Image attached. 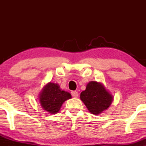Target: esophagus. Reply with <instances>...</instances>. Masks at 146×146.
Wrapping results in <instances>:
<instances>
[{
	"mask_svg": "<svg viewBox=\"0 0 146 146\" xmlns=\"http://www.w3.org/2000/svg\"><path fill=\"white\" fill-rule=\"evenodd\" d=\"M71 94L74 98H77L78 96V94L76 91H72Z\"/></svg>",
	"mask_w": 146,
	"mask_h": 146,
	"instance_id": "34e87169",
	"label": "esophagus"
}]
</instances>
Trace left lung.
I'll list each match as a JSON object with an SVG mask.
<instances>
[{
    "mask_svg": "<svg viewBox=\"0 0 146 146\" xmlns=\"http://www.w3.org/2000/svg\"><path fill=\"white\" fill-rule=\"evenodd\" d=\"M80 99L92 114L98 115L107 110L113 101V96L102 83L91 81L80 94Z\"/></svg>",
    "mask_w": 146,
    "mask_h": 146,
    "instance_id": "obj_1",
    "label": "left lung"
}]
</instances>
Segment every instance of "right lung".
Segmentation results:
<instances>
[{
  "mask_svg": "<svg viewBox=\"0 0 146 146\" xmlns=\"http://www.w3.org/2000/svg\"><path fill=\"white\" fill-rule=\"evenodd\" d=\"M71 94L60 88L58 84L48 83L39 94L42 108L51 114L56 113L66 100L71 98Z\"/></svg>",
  "mask_w": 146,
  "mask_h": 146,
  "instance_id": "obj_1",
  "label": "right lung"
}]
</instances>
